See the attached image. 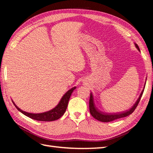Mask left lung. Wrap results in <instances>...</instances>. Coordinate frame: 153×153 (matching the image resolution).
<instances>
[{
  "mask_svg": "<svg viewBox=\"0 0 153 153\" xmlns=\"http://www.w3.org/2000/svg\"><path fill=\"white\" fill-rule=\"evenodd\" d=\"M135 45L136 48L140 52V50L139 49V47H138V46L136 43H135ZM144 88H145V85H144V87H143V89L142 90V91L141 92L139 98H138V99L136 101V103L134 104V105L130 109H129V110L126 111V112H123L122 113H117H117L116 114H106V113H104L103 112H101V111H100L98 108L96 107V106L94 103L93 95H92V94L91 92L90 100H89L90 113L92 115V116L93 117L94 119L98 120V121H100L105 122V123L110 122V121H114V120H115V119L126 117V116H128V115L131 114L134 112V110H135V108H137L138 103L140 102V100L141 99V97L142 96L143 91H144Z\"/></svg>",
  "mask_w": 153,
  "mask_h": 153,
  "instance_id": "8db88e82",
  "label": "left lung"
}]
</instances>
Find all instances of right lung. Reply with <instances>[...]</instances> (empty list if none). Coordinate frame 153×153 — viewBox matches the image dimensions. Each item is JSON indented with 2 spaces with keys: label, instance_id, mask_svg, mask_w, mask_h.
I'll return each instance as SVG.
<instances>
[{
  "label": "right lung",
  "instance_id": "obj_1",
  "mask_svg": "<svg viewBox=\"0 0 153 153\" xmlns=\"http://www.w3.org/2000/svg\"><path fill=\"white\" fill-rule=\"evenodd\" d=\"M76 89V87H74L71 88V89H69L68 91H67L66 93H65L62 98H61L59 104L55 106L54 108L48 112L41 113V114H31L29 112H24V111L22 110L20 108H19L18 106L13 102V104L15 105L16 108L18 110H19L20 112H22L23 114H24L26 116L29 117L32 119L36 120V121H55V120L59 119L60 117H61L65 113L68 101L70 96L72 94L73 91Z\"/></svg>",
  "mask_w": 153,
  "mask_h": 153
}]
</instances>
